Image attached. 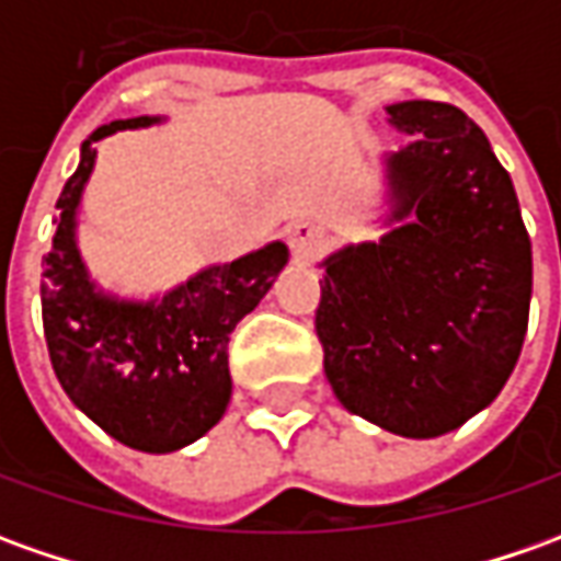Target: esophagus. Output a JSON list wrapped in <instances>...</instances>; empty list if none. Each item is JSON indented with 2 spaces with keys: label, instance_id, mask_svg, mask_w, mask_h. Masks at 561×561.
I'll use <instances>...</instances> for the list:
<instances>
[{
  "label": "esophagus",
  "instance_id": "1",
  "mask_svg": "<svg viewBox=\"0 0 561 561\" xmlns=\"http://www.w3.org/2000/svg\"><path fill=\"white\" fill-rule=\"evenodd\" d=\"M288 242H291V249H295L297 257H316L319 251L325 249V242H329V230L319 224V220H310V217H300L295 220L291 227H288Z\"/></svg>",
  "mask_w": 561,
  "mask_h": 561
}]
</instances>
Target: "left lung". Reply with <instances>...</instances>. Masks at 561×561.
Returning a JSON list of instances; mask_svg holds the SVG:
<instances>
[{
	"instance_id": "1",
	"label": "left lung",
	"mask_w": 561,
	"mask_h": 561,
	"mask_svg": "<svg viewBox=\"0 0 561 561\" xmlns=\"http://www.w3.org/2000/svg\"><path fill=\"white\" fill-rule=\"evenodd\" d=\"M414 135L387 156L380 242L325 261L316 334L341 405L409 439L467 424L519 362L531 304V239L485 131L451 104L387 106Z\"/></svg>"
}]
</instances>
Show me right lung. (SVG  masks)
I'll return each instance as SVG.
<instances>
[{
  "label": "right lung",
  "instance_id": "obj_1",
  "mask_svg": "<svg viewBox=\"0 0 561 561\" xmlns=\"http://www.w3.org/2000/svg\"><path fill=\"white\" fill-rule=\"evenodd\" d=\"M150 122H110L82 144L79 169L57 199L51 251L42 257V329L76 409L128 448L169 455L224 417L232 392L230 334L288 264V249L270 242L147 304L98 291L76 249V208L98 156L91 144Z\"/></svg>",
  "mask_w": 561,
  "mask_h": 561
}]
</instances>
